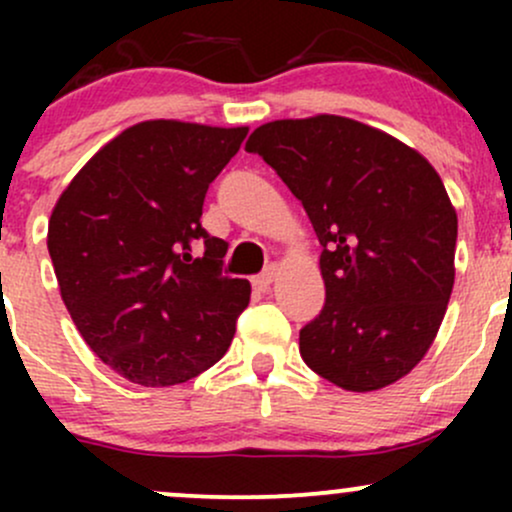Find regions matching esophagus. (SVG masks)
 Listing matches in <instances>:
<instances>
[{
	"label": "esophagus",
	"mask_w": 512,
	"mask_h": 512,
	"mask_svg": "<svg viewBox=\"0 0 512 512\" xmlns=\"http://www.w3.org/2000/svg\"><path fill=\"white\" fill-rule=\"evenodd\" d=\"M274 276H276V269H274V267H267L262 274L252 276V286H255L257 291H267L269 286H272Z\"/></svg>",
	"instance_id": "esophagus-1"
}]
</instances>
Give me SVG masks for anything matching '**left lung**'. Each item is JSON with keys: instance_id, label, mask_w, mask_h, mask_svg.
<instances>
[{"instance_id": "1", "label": "left lung", "mask_w": 512, "mask_h": 512, "mask_svg": "<svg viewBox=\"0 0 512 512\" xmlns=\"http://www.w3.org/2000/svg\"><path fill=\"white\" fill-rule=\"evenodd\" d=\"M245 149L284 180L322 245L325 305L298 337L305 366L351 392L407 375L455 281L457 214L431 163L337 115L267 122Z\"/></svg>"}]
</instances>
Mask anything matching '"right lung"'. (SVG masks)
Listing matches in <instances>:
<instances>
[{"instance_id": "right-lung-1", "label": "right lung", "mask_w": 512, "mask_h": 512, "mask_svg": "<svg viewBox=\"0 0 512 512\" xmlns=\"http://www.w3.org/2000/svg\"><path fill=\"white\" fill-rule=\"evenodd\" d=\"M245 134L175 120L134 125L52 209L48 250L62 301L93 354L129 383H187L233 342L250 284L221 272L226 243L199 216Z\"/></svg>"}]
</instances>
